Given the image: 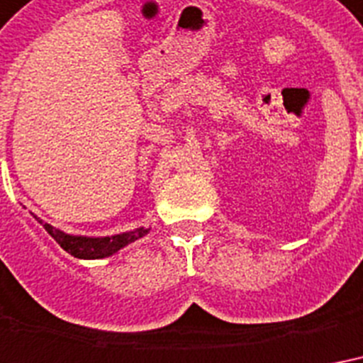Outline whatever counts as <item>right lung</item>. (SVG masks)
<instances>
[{
    "mask_svg": "<svg viewBox=\"0 0 363 363\" xmlns=\"http://www.w3.org/2000/svg\"><path fill=\"white\" fill-rule=\"evenodd\" d=\"M35 220L45 227V231L49 233L56 242L60 244V248L66 250L67 254H72L74 257H79V259H102V257H109L115 252H119L121 248H125L126 244L134 242V240L145 237L150 233V229L140 227V229L121 233V235H113V237H79V235H67V233L60 231V229H56V227L49 225V223H43L39 218H35Z\"/></svg>",
    "mask_w": 363,
    "mask_h": 363,
    "instance_id": "obj_1",
    "label": "right lung"
}]
</instances>
